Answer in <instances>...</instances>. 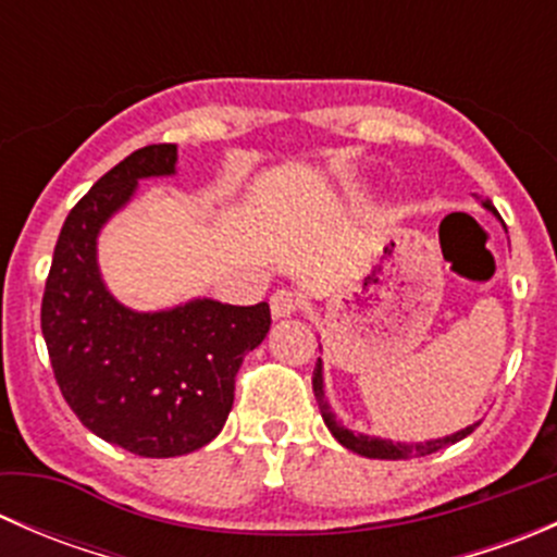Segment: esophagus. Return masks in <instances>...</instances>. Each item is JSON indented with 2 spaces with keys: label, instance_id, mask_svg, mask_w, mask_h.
I'll list each match as a JSON object with an SVG mask.
<instances>
[{
  "label": "esophagus",
  "instance_id": "esophagus-1",
  "mask_svg": "<svg viewBox=\"0 0 557 557\" xmlns=\"http://www.w3.org/2000/svg\"><path fill=\"white\" fill-rule=\"evenodd\" d=\"M269 307H272V318H290L296 310H299V296L294 290H274L272 299H269Z\"/></svg>",
  "mask_w": 557,
  "mask_h": 557
}]
</instances>
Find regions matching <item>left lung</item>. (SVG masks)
<instances>
[{
  "label": "left lung",
  "mask_w": 557,
  "mask_h": 557,
  "mask_svg": "<svg viewBox=\"0 0 557 557\" xmlns=\"http://www.w3.org/2000/svg\"><path fill=\"white\" fill-rule=\"evenodd\" d=\"M482 207H485V210H491L496 218H502L496 212V207L491 205V201H482ZM312 391H314V398H318L320 414H323L325 425H329V431H331V434H334V440L339 442L342 447H347V450L363 455V458H383V460L420 458V455H431V453L442 450V447L455 445V442H460V440H463V436H469L471 431H474L476 425H480V423L466 425L463 431H458V434H453V436H445V440H431V442H414V445H401V442L380 440V436L352 434V431H347L345 425H342L339 420L334 418V412H331L329 401H325V393H323V363H320V358H318V363H314V372H312Z\"/></svg>",
  "instance_id": "left-lung-1"
}]
</instances>
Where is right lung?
Here are the masks:
<instances>
[{
	"label": "right lung",
	"instance_id": "obj_1",
	"mask_svg": "<svg viewBox=\"0 0 557 557\" xmlns=\"http://www.w3.org/2000/svg\"><path fill=\"white\" fill-rule=\"evenodd\" d=\"M177 145H148L112 166L61 226L42 296V336L61 396L110 445L174 458L221 434L245 356L267 336L269 305L194 299L134 312L112 299L97 263L102 226L137 180L174 174Z\"/></svg>",
	"mask_w": 557,
	"mask_h": 557
}]
</instances>
